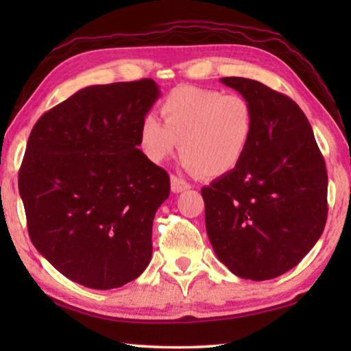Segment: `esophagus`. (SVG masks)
Instances as JSON below:
<instances>
[{
    "label": "esophagus",
    "mask_w": 351,
    "mask_h": 351,
    "mask_svg": "<svg viewBox=\"0 0 351 351\" xmlns=\"http://www.w3.org/2000/svg\"><path fill=\"white\" fill-rule=\"evenodd\" d=\"M170 184H171V192L173 193H181V192H184V190L190 189L189 182H186L184 180H181V178H178L175 175L170 176Z\"/></svg>",
    "instance_id": "34e87169"
}]
</instances>
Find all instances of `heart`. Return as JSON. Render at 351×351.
I'll return each instance as SVG.
<instances>
[{"instance_id": "obj_1", "label": "heart", "mask_w": 351, "mask_h": 351, "mask_svg": "<svg viewBox=\"0 0 351 351\" xmlns=\"http://www.w3.org/2000/svg\"><path fill=\"white\" fill-rule=\"evenodd\" d=\"M161 112L164 122L147 114L139 128V148L152 162L165 161L181 142L187 170L218 178L239 167L252 142L254 111L240 94L178 86Z\"/></svg>"}]
</instances>
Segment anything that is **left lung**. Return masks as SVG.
I'll list each match as a JSON object with an SVG mask.
<instances>
[{"label":"left lung","instance_id":"1","mask_svg":"<svg viewBox=\"0 0 351 351\" xmlns=\"http://www.w3.org/2000/svg\"><path fill=\"white\" fill-rule=\"evenodd\" d=\"M221 83L251 104L254 136L239 167L201 189L206 230L232 274L269 280L299 265L324 232L325 161L294 100L243 77Z\"/></svg>","mask_w":351,"mask_h":351}]
</instances>
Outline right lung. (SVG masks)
<instances>
[{
    "label": "right lung",
    "mask_w": 351,
    "mask_h": 351,
    "mask_svg": "<svg viewBox=\"0 0 351 351\" xmlns=\"http://www.w3.org/2000/svg\"><path fill=\"white\" fill-rule=\"evenodd\" d=\"M161 96L152 79L93 85L45 112L29 136L19 189L29 237L64 277L111 289L150 263L167 171L139 150V128Z\"/></svg>",
    "instance_id": "right-lung-1"
}]
</instances>
